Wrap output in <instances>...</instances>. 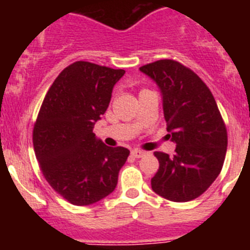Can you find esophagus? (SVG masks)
Listing matches in <instances>:
<instances>
[{
  "label": "esophagus",
  "instance_id": "1",
  "mask_svg": "<svg viewBox=\"0 0 250 250\" xmlns=\"http://www.w3.org/2000/svg\"><path fill=\"white\" fill-rule=\"evenodd\" d=\"M145 154H146V152L145 151H143V150H138V149H135V150H132L131 151V156H134V158H141V156H144Z\"/></svg>",
  "mask_w": 250,
  "mask_h": 250
}]
</instances>
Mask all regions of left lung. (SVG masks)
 Returning <instances> with one entry per match:
<instances>
[{"label": "left lung", "mask_w": 250, "mask_h": 250, "mask_svg": "<svg viewBox=\"0 0 250 250\" xmlns=\"http://www.w3.org/2000/svg\"><path fill=\"white\" fill-rule=\"evenodd\" d=\"M140 71L158 83L167 130L176 144L173 158L154 152L159 169L152 190L171 202L195 199L218 178L227 154L228 134L215 99L195 72L175 60H159Z\"/></svg>", "instance_id": "left-lung-1"}]
</instances>
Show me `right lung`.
<instances>
[{"label":"right lung","instance_id":"obj_1","mask_svg":"<svg viewBox=\"0 0 250 250\" xmlns=\"http://www.w3.org/2000/svg\"><path fill=\"white\" fill-rule=\"evenodd\" d=\"M125 71L76 61L56 77L34 126L35 155L51 188L74 205H90L111 194L130 151L95 138L112 87Z\"/></svg>","mask_w":250,"mask_h":250}]
</instances>
